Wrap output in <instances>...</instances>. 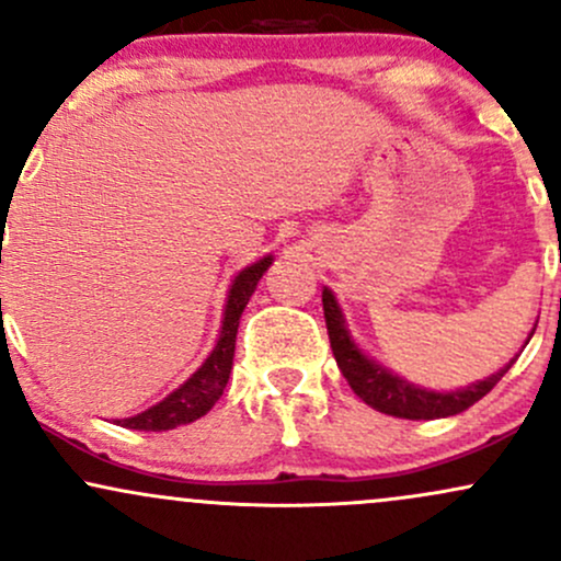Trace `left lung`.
I'll list each match as a JSON object with an SVG mask.
<instances>
[{
    "mask_svg": "<svg viewBox=\"0 0 561 561\" xmlns=\"http://www.w3.org/2000/svg\"><path fill=\"white\" fill-rule=\"evenodd\" d=\"M321 302H324V319L327 332H330L334 362H337L347 385H351L353 392H356L366 405L382 411V414L398 416V420H443V416L461 414L469 405L478 403L482 396H488V392L495 388V382H499L514 364L512 358V362H508L504 369L495 371V375L459 390L420 388V385L398 377L396 371L388 369V366H382L371 356H366L362 345L353 340L351 330H347L343 308H340V302L334 298L330 287H324V293H321ZM533 332L527 334V343H530Z\"/></svg>",
    "mask_w": 561,
    "mask_h": 561,
    "instance_id": "obj_1",
    "label": "left lung"
}]
</instances>
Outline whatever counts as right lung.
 <instances>
[{
	"label": "right lung",
	"mask_w": 561,
	"mask_h": 561,
	"mask_svg": "<svg viewBox=\"0 0 561 561\" xmlns=\"http://www.w3.org/2000/svg\"><path fill=\"white\" fill-rule=\"evenodd\" d=\"M274 255H263L261 261L244 266L240 274L231 279L227 293V306H224L221 332H218L214 351L208 353L203 364L197 366L195 375H190L179 385L176 390L169 392L163 401L150 405L137 416H126V420H115V424L128 430H145V433H163V430L182 427L199 420L214 409L218 398H221L224 388L229 382L231 362H234V343H237V327H240V317L248 306L250 295L259 287L261 276L268 272Z\"/></svg>",
	"instance_id": "right-lung-1"
}]
</instances>
